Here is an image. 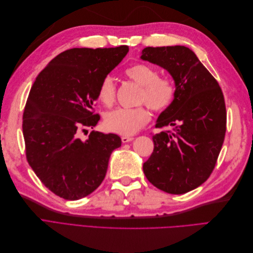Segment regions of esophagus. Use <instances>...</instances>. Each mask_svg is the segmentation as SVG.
<instances>
[{
	"label": "esophagus",
	"mask_w": 253,
	"mask_h": 253,
	"mask_svg": "<svg viewBox=\"0 0 253 253\" xmlns=\"http://www.w3.org/2000/svg\"><path fill=\"white\" fill-rule=\"evenodd\" d=\"M121 140H122V142H124V143H126V142H129V141L134 140V137H131V136H122V137H121Z\"/></svg>",
	"instance_id": "obj_1"
}]
</instances>
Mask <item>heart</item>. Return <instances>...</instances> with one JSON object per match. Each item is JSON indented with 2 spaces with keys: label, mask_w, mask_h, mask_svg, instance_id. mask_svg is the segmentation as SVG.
Here are the masks:
<instances>
[{
  "label": "heart",
  "mask_w": 253,
  "mask_h": 253,
  "mask_svg": "<svg viewBox=\"0 0 253 253\" xmlns=\"http://www.w3.org/2000/svg\"><path fill=\"white\" fill-rule=\"evenodd\" d=\"M128 79L141 86L138 102L145 103L155 112H164L169 109L175 98V85L173 81L160 78L154 67L147 64H134L126 71ZM98 100L105 106H111L116 99V84L111 76L101 80L97 91ZM151 119L150 112L144 106L135 109L118 108L104 115L103 125L108 131L119 135H133L142 128Z\"/></svg>",
  "instance_id": "1"
}]
</instances>
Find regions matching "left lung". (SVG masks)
Instances as JSON below:
<instances>
[{"label": "left lung", "instance_id": "obj_1", "mask_svg": "<svg viewBox=\"0 0 253 253\" xmlns=\"http://www.w3.org/2000/svg\"><path fill=\"white\" fill-rule=\"evenodd\" d=\"M142 60L162 66L175 83V98L159 115L154 150L143 164L145 177L159 190L183 194L200 187L215 167L226 133V105L215 78L195 53L180 45L145 47Z\"/></svg>", "mask_w": 253, "mask_h": 253}]
</instances>
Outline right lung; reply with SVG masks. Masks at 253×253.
Wrapping results in <instances>:
<instances>
[{"instance_id": "right-lung-1", "label": "right lung", "mask_w": 253, "mask_h": 253, "mask_svg": "<svg viewBox=\"0 0 253 253\" xmlns=\"http://www.w3.org/2000/svg\"><path fill=\"white\" fill-rule=\"evenodd\" d=\"M128 47L72 48L53 58L38 75L23 113V136L29 166L56 195L77 201L101 185L112 152L121 145L116 134L91 131L101 80L126 57Z\"/></svg>"}]
</instances>
